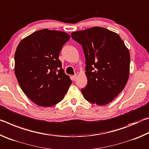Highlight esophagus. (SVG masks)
<instances>
[{
	"mask_svg": "<svg viewBox=\"0 0 149 149\" xmlns=\"http://www.w3.org/2000/svg\"><path fill=\"white\" fill-rule=\"evenodd\" d=\"M77 75H76V74H75V75H73V76L72 77V79L74 80V81H75L77 79Z\"/></svg>",
	"mask_w": 149,
	"mask_h": 149,
	"instance_id": "1",
	"label": "esophagus"
}]
</instances>
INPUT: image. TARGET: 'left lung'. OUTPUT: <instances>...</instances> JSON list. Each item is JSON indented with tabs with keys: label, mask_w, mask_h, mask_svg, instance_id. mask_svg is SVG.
I'll return each instance as SVG.
<instances>
[{
	"label": "left lung",
	"mask_w": 149,
	"mask_h": 149,
	"mask_svg": "<svg viewBox=\"0 0 149 149\" xmlns=\"http://www.w3.org/2000/svg\"><path fill=\"white\" fill-rule=\"evenodd\" d=\"M72 38L82 46L87 85L81 90L87 101L110 103L122 91L129 78L130 55L123 40L104 27L73 32Z\"/></svg>",
	"instance_id": "left-lung-1"
}]
</instances>
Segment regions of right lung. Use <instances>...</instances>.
Returning a JSON list of instances; mask_svg holds the SVG:
<instances>
[{"label": "right lung", "instance_id": "right-lung-1", "mask_svg": "<svg viewBox=\"0 0 149 149\" xmlns=\"http://www.w3.org/2000/svg\"><path fill=\"white\" fill-rule=\"evenodd\" d=\"M70 36L47 29L33 33L15 52V74L27 97L41 107H52L64 99L72 80L62 68L60 52Z\"/></svg>", "mask_w": 149, "mask_h": 149}]
</instances>
